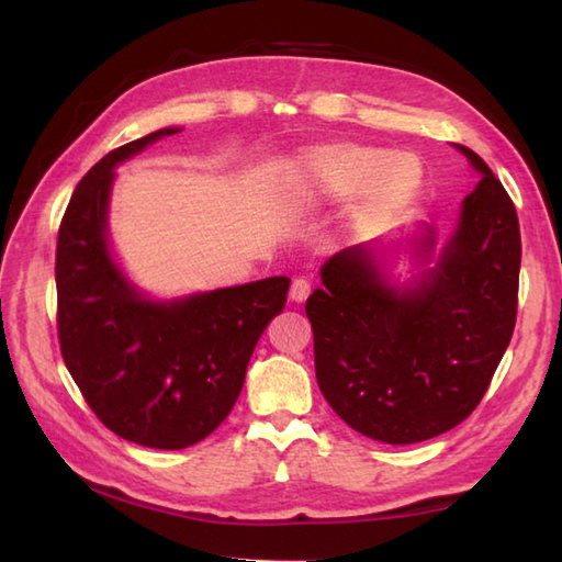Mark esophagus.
<instances>
[{"label":"esophagus","instance_id":"1","mask_svg":"<svg viewBox=\"0 0 562 562\" xmlns=\"http://www.w3.org/2000/svg\"><path fill=\"white\" fill-rule=\"evenodd\" d=\"M307 295H311V281H307L305 277L293 279V283H291V301L303 303Z\"/></svg>","mask_w":562,"mask_h":562}]
</instances>
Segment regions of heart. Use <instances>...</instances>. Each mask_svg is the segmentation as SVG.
Returning a JSON list of instances; mask_svg holds the SVG:
<instances>
[{"mask_svg": "<svg viewBox=\"0 0 562 562\" xmlns=\"http://www.w3.org/2000/svg\"><path fill=\"white\" fill-rule=\"evenodd\" d=\"M303 177L329 196H347L363 189L369 209H393L422 184V167L412 155H387L378 147L339 145L305 157Z\"/></svg>", "mask_w": 562, "mask_h": 562, "instance_id": "heart-1", "label": "heart"}]
</instances>
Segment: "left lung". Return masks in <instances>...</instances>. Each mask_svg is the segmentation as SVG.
I'll use <instances>...</instances> for the list:
<instances>
[{"instance_id":"1","label":"left lung","mask_w":562,"mask_h":562,"mask_svg":"<svg viewBox=\"0 0 562 562\" xmlns=\"http://www.w3.org/2000/svg\"><path fill=\"white\" fill-rule=\"evenodd\" d=\"M453 147L480 181L441 249L437 231L419 223L407 239L417 273L400 283L385 245L347 247L325 261L323 289L305 303L319 391L351 429L383 443L427 441L461 425L517 319V211L483 157Z\"/></svg>"}]
</instances>
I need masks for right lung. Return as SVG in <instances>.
Instances as JSON below:
<instances>
[{"label":"right lung","instance_id":"obj_1","mask_svg":"<svg viewBox=\"0 0 562 562\" xmlns=\"http://www.w3.org/2000/svg\"><path fill=\"white\" fill-rule=\"evenodd\" d=\"M181 128L116 147L79 181L57 233V331L67 371L121 439L177 451L231 415L261 331L285 305L291 279L153 297L111 249L116 167Z\"/></svg>","mask_w":562,"mask_h":562}]
</instances>
